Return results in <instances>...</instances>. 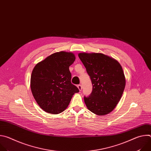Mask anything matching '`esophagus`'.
Segmentation results:
<instances>
[{
    "mask_svg": "<svg viewBox=\"0 0 151 151\" xmlns=\"http://www.w3.org/2000/svg\"><path fill=\"white\" fill-rule=\"evenodd\" d=\"M78 89H79V91H81L82 90V86H81V84H79V85H78Z\"/></svg>",
    "mask_w": 151,
    "mask_h": 151,
    "instance_id": "34e87169",
    "label": "esophagus"
}]
</instances>
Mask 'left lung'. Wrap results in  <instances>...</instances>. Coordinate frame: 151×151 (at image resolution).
I'll return each mask as SVG.
<instances>
[{
  "label": "left lung",
  "mask_w": 151,
  "mask_h": 151,
  "mask_svg": "<svg viewBox=\"0 0 151 151\" xmlns=\"http://www.w3.org/2000/svg\"><path fill=\"white\" fill-rule=\"evenodd\" d=\"M93 85L88 97H84L87 108L97 115L112 112L119 101L125 86V78L121 64L101 53H79Z\"/></svg>",
  "instance_id": "8db88e82"
}]
</instances>
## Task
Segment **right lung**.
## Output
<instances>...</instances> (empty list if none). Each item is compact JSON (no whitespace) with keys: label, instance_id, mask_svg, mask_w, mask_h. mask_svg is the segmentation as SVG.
<instances>
[{"label":"right lung","instance_id":"obj_1","mask_svg":"<svg viewBox=\"0 0 151 151\" xmlns=\"http://www.w3.org/2000/svg\"><path fill=\"white\" fill-rule=\"evenodd\" d=\"M75 60L72 52L54 53L33 69L30 88L38 105L45 112L58 114L65 110L79 89L71 83L69 66Z\"/></svg>","mask_w":151,"mask_h":151}]
</instances>
